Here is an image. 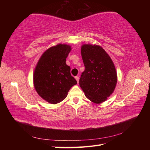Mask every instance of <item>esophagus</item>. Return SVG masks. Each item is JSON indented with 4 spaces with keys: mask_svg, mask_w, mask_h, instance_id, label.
Instances as JSON below:
<instances>
[{
    "mask_svg": "<svg viewBox=\"0 0 150 150\" xmlns=\"http://www.w3.org/2000/svg\"><path fill=\"white\" fill-rule=\"evenodd\" d=\"M75 79H76V81H77V82L79 83V77H78V76H76V77H75Z\"/></svg>",
    "mask_w": 150,
    "mask_h": 150,
    "instance_id": "esophagus-1",
    "label": "esophagus"
}]
</instances>
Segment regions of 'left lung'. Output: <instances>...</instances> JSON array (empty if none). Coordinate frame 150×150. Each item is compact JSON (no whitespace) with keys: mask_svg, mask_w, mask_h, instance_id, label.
<instances>
[{"mask_svg":"<svg viewBox=\"0 0 150 150\" xmlns=\"http://www.w3.org/2000/svg\"><path fill=\"white\" fill-rule=\"evenodd\" d=\"M81 55L85 69L79 85L89 100L96 104L103 103L115 88L117 76L112 60L103 47L83 44Z\"/></svg>","mask_w":150,"mask_h":150,"instance_id":"8db88e82","label":"left lung"}]
</instances>
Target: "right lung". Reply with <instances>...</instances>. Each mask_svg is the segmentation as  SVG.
<instances>
[{
  "label": "right lung",
  "instance_id": "right-lung-1",
  "mask_svg": "<svg viewBox=\"0 0 150 150\" xmlns=\"http://www.w3.org/2000/svg\"><path fill=\"white\" fill-rule=\"evenodd\" d=\"M71 46L59 44L51 47L40 57L33 74V84L37 93L51 104L62 101L77 82L70 73L66 60Z\"/></svg>",
  "mask_w": 150,
  "mask_h": 150
}]
</instances>
